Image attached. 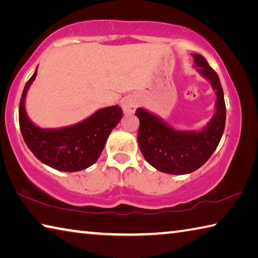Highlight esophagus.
<instances>
[{
	"instance_id": "obj_1",
	"label": "esophagus",
	"mask_w": 258,
	"mask_h": 258,
	"mask_svg": "<svg viewBox=\"0 0 258 258\" xmlns=\"http://www.w3.org/2000/svg\"><path fill=\"white\" fill-rule=\"evenodd\" d=\"M138 107V100L133 95H128L123 99L121 101V108L125 113H134V111L137 110Z\"/></svg>"
}]
</instances>
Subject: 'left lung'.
Masks as SVG:
<instances>
[{
	"label": "left lung",
	"mask_w": 258,
	"mask_h": 258,
	"mask_svg": "<svg viewBox=\"0 0 258 258\" xmlns=\"http://www.w3.org/2000/svg\"><path fill=\"white\" fill-rule=\"evenodd\" d=\"M192 56L194 67L211 83L216 94L215 113L202 130H176L145 108L135 112L140 120L138 142L145 159L158 171L175 175L202 167L215 151L225 127L226 109L220 78L203 55Z\"/></svg>",
	"instance_id": "8db88e82"
}]
</instances>
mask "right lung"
Instances as JSON below:
<instances>
[{
  "label": "right lung",
  "mask_w": 258,
  "mask_h": 258,
  "mask_svg": "<svg viewBox=\"0 0 258 258\" xmlns=\"http://www.w3.org/2000/svg\"><path fill=\"white\" fill-rule=\"evenodd\" d=\"M37 75L29 78L19 104V125L26 145L43 164L61 172H78L92 166L107 139L123 117L119 106L101 108L80 123L56 128L35 125L26 111V95Z\"/></svg>",
  "instance_id": "add662e5"
}]
</instances>
